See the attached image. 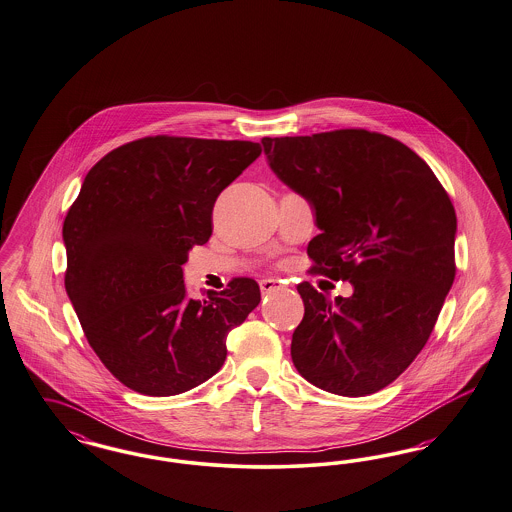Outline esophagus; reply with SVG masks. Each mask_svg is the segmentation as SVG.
<instances>
[{"label":"esophagus","instance_id":"obj_1","mask_svg":"<svg viewBox=\"0 0 512 512\" xmlns=\"http://www.w3.org/2000/svg\"><path fill=\"white\" fill-rule=\"evenodd\" d=\"M259 286H261V291H263V295L266 293H272V291H276V289H282L284 284H282V280H274V278H265V280H261L259 282Z\"/></svg>","mask_w":512,"mask_h":512}]
</instances>
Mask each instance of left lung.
I'll list each match as a JSON object with an SVG mask.
<instances>
[{"label": "left lung", "instance_id": "obj_1", "mask_svg": "<svg viewBox=\"0 0 512 512\" xmlns=\"http://www.w3.org/2000/svg\"><path fill=\"white\" fill-rule=\"evenodd\" d=\"M276 177L314 207L312 270L348 280L335 297L308 282L291 360L318 389L366 396L404 373L429 341L455 278L448 192L406 144L366 129L265 137Z\"/></svg>", "mask_w": 512, "mask_h": 512}]
</instances>
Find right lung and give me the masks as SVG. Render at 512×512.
Here are the masks:
<instances>
[{
	"mask_svg": "<svg viewBox=\"0 0 512 512\" xmlns=\"http://www.w3.org/2000/svg\"><path fill=\"white\" fill-rule=\"evenodd\" d=\"M259 143L144 137L85 175L62 225L64 287L106 369L135 392L173 396L226 358V335L259 305L251 278L186 297L183 265L211 232L217 196L261 156Z\"/></svg>",
	"mask_w": 512,
	"mask_h": 512,
	"instance_id": "right-lung-1",
	"label": "right lung"
}]
</instances>
